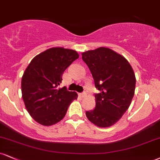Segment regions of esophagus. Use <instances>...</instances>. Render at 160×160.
Listing matches in <instances>:
<instances>
[{
  "label": "esophagus",
  "mask_w": 160,
  "mask_h": 160,
  "mask_svg": "<svg viewBox=\"0 0 160 160\" xmlns=\"http://www.w3.org/2000/svg\"><path fill=\"white\" fill-rule=\"evenodd\" d=\"M79 95H80V97L83 98V97H85V96H86V93L85 92H82V93H80V94H79Z\"/></svg>",
  "instance_id": "34e87169"
}]
</instances>
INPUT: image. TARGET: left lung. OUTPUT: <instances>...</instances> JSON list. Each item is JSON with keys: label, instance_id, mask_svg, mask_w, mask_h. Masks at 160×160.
<instances>
[{"label": "left lung", "instance_id": "1", "mask_svg": "<svg viewBox=\"0 0 160 160\" xmlns=\"http://www.w3.org/2000/svg\"><path fill=\"white\" fill-rule=\"evenodd\" d=\"M93 77L96 105L86 111L88 120L100 128L115 124L128 110L134 95L136 78L128 61L107 48H99L82 53Z\"/></svg>", "mask_w": 160, "mask_h": 160}]
</instances>
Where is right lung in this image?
I'll return each mask as SVG.
<instances>
[{
  "label": "right lung",
  "instance_id": "1",
  "mask_svg": "<svg viewBox=\"0 0 160 160\" xmlns=\"http://www.w3.org/2000/svg\"><path fill=\"white\" fill-rule=\"evenodd\" d=\"M79 58L77 51L52 48L36 56L22 79V98L29 114L36 122L51 126L65 117L69 105L78 98L75 92L58 86L65 70Z\"/></svg>",
  "mask_w": 160,
  "mask_h": 160
}]
</instances>
